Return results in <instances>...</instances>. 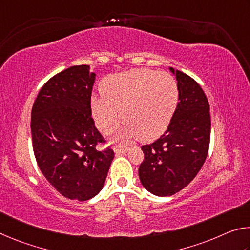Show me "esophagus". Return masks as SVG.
<instances>
[{
    "mask_svg": "<svg viewBox=\"0 0 250 250\" xmlns=\"http://www.w3.org/2000/svg\"><path fill=\"white\" fill-rule=\"evenodd\" d=\"M128 151V148L127 147H116L115 148V154L116 155H123V154H126V152Z\"/></svg>",
    "mask_w": 250,
    "mask_h": 250,
    "instance_id": "34e87169",
    "label": "esophagus"
}]
</instances>
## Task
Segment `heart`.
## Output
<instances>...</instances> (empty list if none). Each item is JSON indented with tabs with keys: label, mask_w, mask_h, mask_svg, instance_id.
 Listing matches in <instances>:
<instances>
[{
	"label": "heart",
	"mask_w": 250,
	"mask_h": 250,
	"mask_svg": "<svg viewBox=\"0 0 250 250\" xmlns=\"http://www.w3.org/2000/svg\"><path fill=\"white\" fill-rule=\"evenodd\" d=\"M102 98H92L91 111L98 128L112 134L126 123L121 136L151 142L163 134L179 102V87L172 76L148 69H133L105 77Z\"/></svg>",
	"instance_id": "1"
}]
</instances>
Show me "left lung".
<instances>
[{"instance_id":"left-lung-1","label":"left lung","mask_w":250,"mask_h":250,"mask_svg":"<svg viewBox=\"0 0 250 250\" xmlns=\"http://www.w3.org/2000/svg\"><path fill=\"white\" fill-rule=\"evenodd\" d=\"M179 102L168 128L150 145L142 147L138 173L150 193L169 196L193 180L208 157L211 116L207 95L194 79L179 70Z\"/></svg>"}]
</instances>
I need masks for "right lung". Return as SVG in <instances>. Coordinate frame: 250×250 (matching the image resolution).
<instances>
[{
	"instance_id": "1",
	"label": "right lung",
	"mask_w": 250,
	"mask_h": 250,
	"mask_svg": "<svg viewBox=\"0 0 250 250\" xmlns=\"http://www.w3.org/2000/svg\"><path fill=\"white\" fill-rule=\"evenodd\" d=\"M95 74L73 65L50 78L32 108V142L37 165L48 182L70 200L86 201L102 190L114 158L95 127L91 111Z\"/></svg>"
}]
</instances>
